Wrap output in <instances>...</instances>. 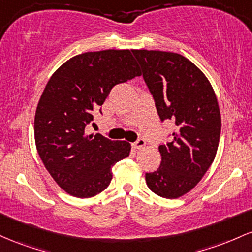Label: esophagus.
<instances>
[{"label":"esophagus","mask_w":252,"mask_h":252,"mask_svg":"<svg viewBox=\"0 0 252 252\" xmlns=\"http://www.w3.org/2000/svg\"><path fill=\"white\" fill-rule=\"evenodd\" d=\"M145 145H146V141H145V139H143V138H139V139L133 143L134 149H141V148H144Z\"/></svg>","instance_id":"34e87169"}]
</instances>
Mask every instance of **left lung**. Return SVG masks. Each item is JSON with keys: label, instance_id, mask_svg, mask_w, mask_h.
Returning a JSON list of instances; mask_svg holds the SVG:
<instances>
[{"label": "left lung", "instance_id": "8db88e82", "mask_svg": "<svg viewBox=\"0 0 252 252\" xmlns=\"http://www.w3.org/2000/svg\"><path fill=\"white\" fill-rule=\"evenodd\" d=\"M160 120H172L171 141L159 145L160 166L145 174L148 187L166 199L190 191L216 157L221 117L210 81L179 53L132 50Z\"/></svg>", "mask_w": 252, "mask_h": 252}]
</instances>
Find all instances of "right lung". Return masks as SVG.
I'll list each match as a JSON object with an SVG mask.
<instances>
[{
	"mask_svg": "<svg viewBox=\"0 0 252 252\" xmlns=\"http://www.w3.org/2000/svg\"><path fill=\"white\" fill-rule=\"evenodd\" d=\"M135 76L140 72L131 51L104 50L70 58L47 82L35 112V145L67 194L87 199L101 193L111 183L113 165L129 155V143L87 135L86 127L113 87Z\"/></svg>",
	"mask_w": 252,
	"mask_h": 252,
	"instance_id": "right-lung-1",
	"label": "right lung"
}]
</instances>
